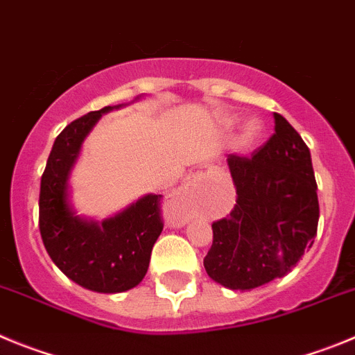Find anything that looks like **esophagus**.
Listing matches in <instances>:
<instances>
[{"mask_svg": "<svg viewBox=\"0 0 355 355\" xmlns=\"http://www.w3.org/2000/svg\"><path fill=\"white\" fill-rule=\"evenodd\" d=\"M201 178H203V173H194L193 177H191V180H193V182H200Z\"/></svg>", "mask_w": 355, "mask_h": 355, "instance_id": "34e87169", "label": "esophagus"}]
</instances>
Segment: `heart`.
<instances>
[{
    "mask_svg": "<svg viewBox=\"0 0 355 355\" xmlns=\"http://www.w3.org/2000/svg\"><path fill=\"white\" fill-rule=\"evenodd\" d=\"M237 123V118L232 116L226 120V125L232 127ZM261 134V125L257 122V120H249V122L244 123L242 127V132H241V138H239V143H241L242 148H248V146H253L254 143L258 141Z\"/></svg>",
    "mask_w": 355,
    "mask_h": 355,
    "instance_id": "obj_1",
    "label": "heart"
}]
</instances>
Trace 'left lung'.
<instances>
[{"label":"left lung","instance_id":"obj_1","mask_svg":"<svg viewBox=\"0 0 355 355\" xmlns=\"http://www.w3.org/2000/svg\"><path fill=\"white\" fill-rule=\"evenodd\" d=\"M237 205L212 225L203 265L216 283L251 290L283 277L313 245L318 196L311 154L295 129L274 113V134L251 157L228 155Z\"/></svg>","mask_w":355,"mask_h":355}]
</instances>
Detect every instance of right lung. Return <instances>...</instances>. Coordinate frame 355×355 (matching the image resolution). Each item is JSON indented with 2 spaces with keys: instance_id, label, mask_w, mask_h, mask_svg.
I'll return each mask as SVG.
<instances>
[{
  "instance_id": "1",
  "label": "right lung",
  "mask_w": 355,
  "mask_h": 355,
  "mask_svg": "<svg viewBox=\"0 0 355 355\" xmlns=\"http://www.w3.org/2000/svg\"><path fill=\"white\" fill-rule=\"evenodd\" d=\"M122 106H106L69 123L54 139L40 180L38 223L51 260L69 279L98 293L138 286L162 232L161 194H145L102 223L78 216L70 203L69 178L83 141L102 114Z\"/></svg>"
}]
</instances>
